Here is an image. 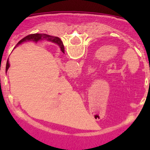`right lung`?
I'll use <instances>...</instances> for the list:
<instances>
[{"mask_svg":"<svg viewBox=\"0 0 150 150\" xmlns=\"http://www.w3.org/2000/svg\"><path fill=\"white\" fill-rule=\"evenodd\" d=\"M48 40L51 41L52 43H56L59 46L61 49V51L64 53V45L62 43V41L61 40V39L58 37H54V36L48 35V34H29V35L26 36L25 38H24L23 39L21 40L18 43H17L16 46L22 44V43H25V42H29V41H31V42H34V43H38V41L40 40ZM10 67V63H9V61L7 60L6 62V72L7 71V70Z\"/></svg>","mask_w":150,"mask_h":150,"instance_id":"add662e5","label":"right lung"}]
</instances>
